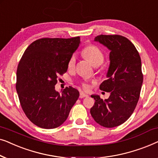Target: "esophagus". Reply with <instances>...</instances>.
<instances>
[{
  "mask_svg": "<svg viewBox=\"0 0 158 158\" xmlns=\"http://www.w3.org/2000/svg\"><path fill=\"white\" fill-rule=\"evenodd\" d=\"M88 96L87 94H85L83 92H81L80 93V98H87Z\"/></svg>",
  "mask_w": 158,
  "mask_h": 158,
  "instance_id": "esophagus-1",
  "label": "esophagus"
}]
</instances>
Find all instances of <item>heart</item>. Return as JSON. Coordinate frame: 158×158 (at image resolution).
Here are the masks:
<instances>
[{"mask_svg": "<svg viewBox=\"0 0 158 158\" xmlns=\"http://www.w3.org/2000/svg\"><path fill=\"white\" fill-rule=\"evenodd\" d=\"M82 55L83 57L90 62L94 66H98L102 63L104 60V55L103 52L95 45H88L82 51ZM76 62V57L75 55H72L70 57L68 62V68L69 70H73L75 67ZM81 86L84 90H88L89 85L85 82H81Z\"/></svg>", "mask_w": 158, "mask_h": 158, "instance_id": "1", "label": "heart"}]
</instances>
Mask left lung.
<instances>
[{
	"label": "left lung",
	"instance_id": "obj_1",
	"mask_svg": "<svg viewBox=\"0 0 158 158\" xmlns=\"http://www.w3.org/2000/svg\"><path fill=\"white\" fill-rule=\"evenodd\" d=\"M94 40L111 51L108 79L100 85L110 96L103 100L98 95H92L95 103L90 111L101 126L112 128L130 117L139 101L143 82L141 58L135 45L123 36L101 34Z\"/></svg>",
	"mask_w": 158,
	"mask_h": 158
}]
</instances>
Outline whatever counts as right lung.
Here are the masks:
<instances>
[{
  "label": "right lung",
  "instance_id": "right-lung-1",
  "mask_svg": "<svg viewBox=\"0 0 158 158\" xmlns=\"http://www.w3.org/2000/svg\"><path fill=\"white\" fill-rule=\"evenodd\" d=\"M81 42L80 36L42 38L32 42L19 62L16 88L27 118L39 127L55 129L68 117L79 97L69 86L60 94L55 89L59 75L68 70V62Z\"/></svg>",
  "mask_w": 158,
  "mask_h": 158
}]
</instances>
